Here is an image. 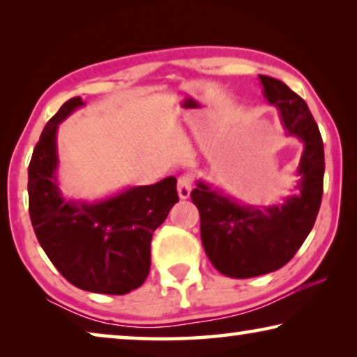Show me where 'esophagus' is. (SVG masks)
I'll return each instance as SVG.
<instances>
[{
	"label": "esophagus",
	"instance_id": "obj_1",
	"mask_svg": "<svg viewBox=\"0 0 357 357\" xmlns=\"http://www.w3.org/2000/svg\"><path fill=\"white\" fill-rule=\"evenodd\" d=\"M192 190V176L190 174H184L178 179V195L181 200H185L189 198Z\"/></svg>",
	"mask_w": 357,
	"mask_h": 357
}]
</instances>
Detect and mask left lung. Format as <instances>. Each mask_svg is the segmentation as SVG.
<instances>
[{
    "mask_svg": "<svg viewBox=\"0 0 357 357\" xmlns=\"http://www.w3.org/2000/svg\"><path fill=\"white\" fill-rule=\"evenodd\" d=\"M258 77L264 99L279 110L288 135L304 144L296 185L299 193L282 204L252 206L198 181L190 198L200 211L204 252L219 273L233 279L269 274L285 266L312 231L323 197L324 148L309 107L283 82Z\"/></svg>",
    "mask_w": 357,
    "mask_h": 357,
    "instance_id": "left-lung-1",
    "label": "left lung"
}]
</instances>
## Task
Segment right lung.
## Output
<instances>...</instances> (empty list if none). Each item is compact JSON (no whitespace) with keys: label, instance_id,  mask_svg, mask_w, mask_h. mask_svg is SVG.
Instances as JSON below:
<instances>
[{"label":"right lung","instance_id":"add662e5","mask_svg":"<svg viewBox=\"0 0 357 357\" xmlns=\"http://www.w3.org/2000/svg\"><path fill=\"white\" fill-rule=\"evenodd\" d=\"M83 105L82 98L64 102L42 130L28 167L29 217L40 247L66 280L84 291L128 294L146 280L153 233L179 200L176 178L93 203L66 200L56 176V132Z\"/></svg>","mask_w":357,"mask_h":357}]
</instances>
